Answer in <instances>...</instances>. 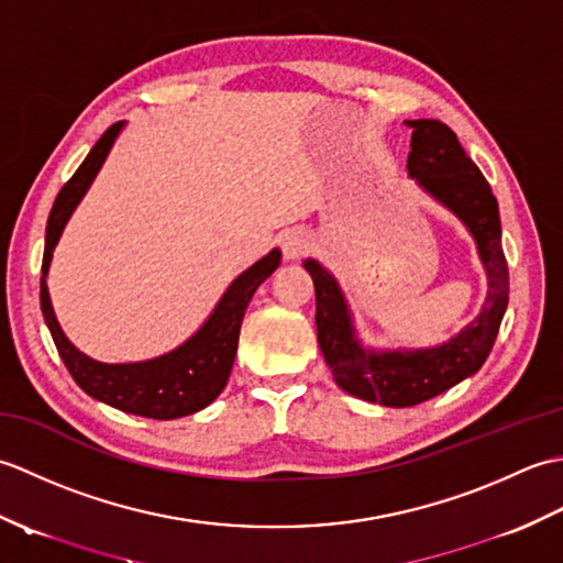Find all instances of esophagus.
<instances>
[{
  "instance_id": "obj_1",
  "label": "esophagus",
  "mask_w": 563,
  "mask_h": 563,
  "mask_svg": "<svg viewBox=\"0 0 563 563\" xmlns=\"http://www.w3.org/2000/svg\"><path fill=\"white\" fill-rule=\"evenodd\" d=\"M309 249H312V236L305 230H290L283 236V254L288 261L302 258Z\"/></svg>"
}]
</instances>
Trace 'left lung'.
I'll use <instances>...</instances> for the list:
<instances>
[{"mask_svg": "<svg viewBox=\"0 0 563 563\" xmlns=\"http://www.w3.org/2000/svg\"><path fill=\"white\" fill-rule=\"evenodd\" d=\"M406 125L413 130L406 162L409 176L426 194L457 214L479 249L488 278L479 317L435 349H363L336 278L319 261H305L317 292V339L333 379L357 399L394 409L433 399L474 375L492 353L508 307V263L500 249V218L492 186L445 123L421 118L406 121Z\"/></svg>", "mask_w": 563, "mask_h": 563, "instance_id": "left-lung-1", "label": "left lung"}]
</instances>
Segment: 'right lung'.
Segmentation results:
<instances>
[{
	"instance_id": "right-lung-1",
	"label": "right lung",
	"mask_w": 563,
	"mask_h": 563,
	"mask_svg": "<svg viewBox=\"0 0 563 563\" xmlns=\"http://www.w3.org/2000/svg\"><path fill=\"white\" fill-rule=\"evenodd\" d=\"M123 125L125 123L121 121L106 130L101 140L87 154V159L79 164L75 176L59 188V194L53 202L51 218H47L45 227L41 309L45 324L51 329V336L57 345L59 357H63L69 375L75 377L77 385L87 391L89 397L109 404L118 411L157 418V421H169V418H181L206 409L208 404L220 397V391L224 389L232 373L239 329H242L246 307L251 302V297L258 290V285L280 266V251L273 249L268 256H263L254 266L239 275L222 295L218 307L212 309L206 324L172 353L142 363L109 365L91 361L89 355L77 351L57 324L51 295H47L45 275L47 268H51L53 249L59 242V234H63L71 212H75L79 200L89 190L93 178H97L101 164L109 157L113 142L123 130Z\"/></svg>"
}]
</instances>
